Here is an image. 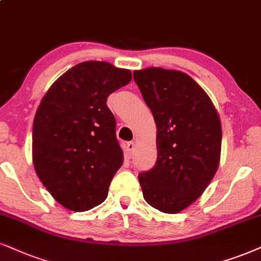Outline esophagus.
Segmentation results:
<instances>
[{
    "mask_svg": "<svg viewBox=\"0 0 261 261\" xmlns=\"http://www.w3.org/2000/svg\"><path fill=\"white\" fill-rule=\"evenodd\" d=\"M135 150V142H127L126 144V155L127 156H131Z\"/></svg>",
    "mask_w": 261,
    "mask_h": 261,
    "instance_id": "1",
    "label": "esophagus"
}]
</instances>
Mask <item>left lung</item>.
<instances>
[{"mask_svg":"<svg viewBox=\"0 0 261 261\" xmlns=\"http://www.w3.org/2000/svg\"><path fill=\"white\" fill-rule=\"evenodd\" d=\"M134 79L156 124V163L138 174L143 197L160 212L178 213L202 195L218 169L219 115L183 72L149 67L135 71Z\"/></svg>","mask_w":261,"mask_h":261,"instance_id":"8db88e82","label":"left lung"}]
</instances>
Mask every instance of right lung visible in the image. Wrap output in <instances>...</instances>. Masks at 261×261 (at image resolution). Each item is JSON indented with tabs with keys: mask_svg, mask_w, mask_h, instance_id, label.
Masks as SVG:
<instances>
[{
	"mask_svg": "<svg viewBox=\"0 0 261 261\" xmlns=\"http://www.w3.org/2000/svg\"><path fill=\"white\" fill-rule=\"evenodd\" d=\"M131 78L130 71L108 62H81L42 98L32 128V159L43 186L67 210L84 212L106 200L124 159L106 102Z\"/></svg>",
	"mask_w": 261,
	"mask_h": 261,
	"instance_id": "obj_1",
	"label": "right lung"
}]
</instances>
